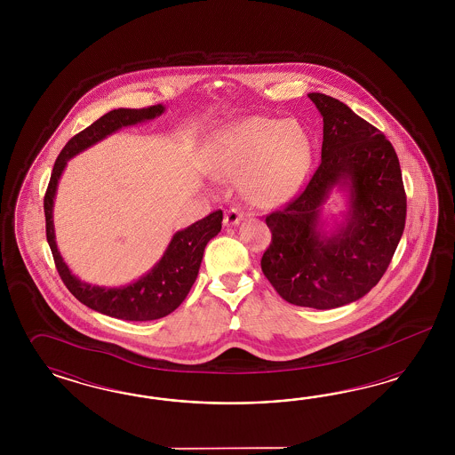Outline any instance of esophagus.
Masks as SVG:
<instances>
[{"label":"esophagus","instance_id":"1","mask_svg":"<svg viewBox=\"0 0 455 455\" xmlns=\"http://www.w3.org/2000/svg\"><path fill=\"white\" fill-rule=\"evenodd\" d=\"M243 215H245V213H243L240 208H230V210L225 212L223 223H225V227H234V225H238V223L242 221Z\"/></svg>","mask_w":455,"mask_h":455}]
</instances>
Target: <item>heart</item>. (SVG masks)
Masks as SVG:
<instances>
[{"label": "heart", "instance_id": "obj_1", "mask_svg": "<svg viewBox=\"0 0 455 455\" xmlns=\"http://www.w3.org/2000/svg\"><path fill=\"white\" fill-rule=\"evenodd\" d=\"M314 162V143L302 124L247 116L215 140L212 170L219 179H242V193L257 207H278L300 190Z\"/></svg>", "mask_w": 455, "mask_h": 455}]
</instances>
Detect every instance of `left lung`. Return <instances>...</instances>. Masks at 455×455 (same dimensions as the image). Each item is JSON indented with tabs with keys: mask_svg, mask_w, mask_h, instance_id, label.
Here are the masks:
<instances>
[{
	"mask_svg": "<svg viewBox=\"0 0 455 455\" xmlns=\"http://www.w3.org/2000/svg\"><path fill=\"white\" fill-rule=\"evenodd\" d=\"M323 118L322 164L307 188L265 221L272 243L263 275L293 305L318 310L355 302L379 283L405 227L407 198L392 143L345 103L308 93ZM335 189L347 195L345 220H321Z\"/></svg>",
	"mask_w": 455,
	"mask_h": 455,
	"instance_id": "1",
	"label": "left lung"
}]
</instances>
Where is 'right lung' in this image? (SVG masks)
<instances>
[{
	"instance_id": "right-lung-1",
	"label": "right lung",
	"mask_w": 455,
	"mask_h": 455,
	"mask_svg": "<svg viewBox=\"0 0 455 455\" xmlns=\"http://www.w3.org/2000/svg\"><path fill=\"white\" fill-rule=\"evenodd\" d=\"M164 105H153L148 108H118L98 118L95 124L84 128L69 140L56 158L52 179L44 193V219H46V240L55 259L56 270L67 289L86 307L103 315L122 318L130 322H148L165 317L179 308L192 289L204 259L208 242L221 230L223 213L217 210L205 219L195 221L190 227L179 230L172 236L164 257L152 268L135 282L122 287H100L92 285L73 275L68 265L63 260L56 245L53 205H55L58 181L63 175L69 160L93 147L98 141L116 133L124 126L143 124L164 115Z\"/></svg>"
}]
</instances>
